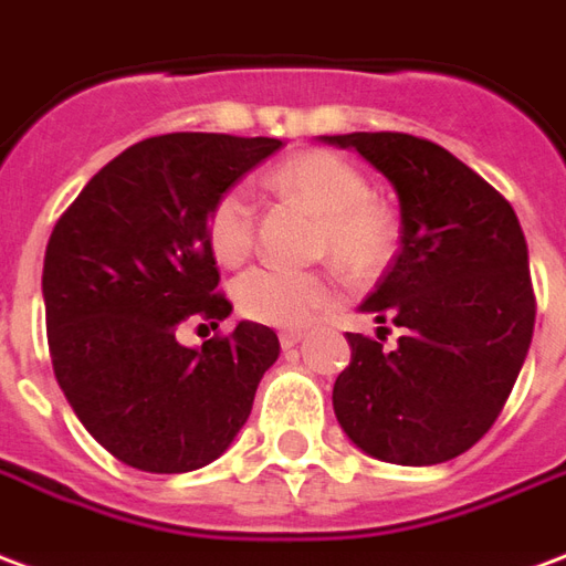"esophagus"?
Masks as SVG:
<instances>
[{
	"label": "esophagus",
	"instance_id": "34e87169",
	"mask_svg": "<svg viewBox=\"0 0 566 566\" xmlns=\"http://www.w3.org/2000/svg\"><path fill=\"white\" fill-rule=\"evenodd\" d=\"M301 340H304V332H301V328H286V332H280V344H283V349L301 344Z\"/></svg>",
	"mask_w": 566,
	"mask_h": 566
}]
</instances>
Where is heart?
Returning a JSON list of instances; mask_svg holds the SVG:
<instances>
[{
	"mask_svg": "<svg viewBox=\"0 0 566 566\" xmlns=\"http://www.w3.org/2000/svg\"><path fill=\"white\" fill-rule=\"evenodd\" d=\"M268 184L277 192L298 196L323 213L319 247L353 274L368 277L389 262L395 250V217L382 201L370 198L368 177L346 156L334 150H301L274 165ZM205 232L210 253L220 262H243L253 250V196L243 187L222 189L210 205ZM234 298L247 319L301 325L337 298V277L332 271L259 265L238 280Z\"/></svg>",
	"mask_w": 566,
	"mask_h": 566,
	"instance_id": "b5f03b06",
	"label": "heart"
}]
</instances>
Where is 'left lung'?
<instances>
[{
  "instance_id": "obj_1",
  "label": "left lung",
  "mask_w": 566,
  "mask_h": 566,
  "mask_svg": "<svg viewBox=\"0 0 566 566\" xmlns=\"http://www.w3.org/2000/svg\"><path fill=\"white\" fill-rule=\"evenodd\" d=\"M356 150L401 205V250L361 313L401 328L382 349L346 334L353 358L332 391L344 434L370 458L428 468L494 424L534 334L527 243L510 201L440 144L403 132L319 135Z\"/></svg>"
}]
</instances>
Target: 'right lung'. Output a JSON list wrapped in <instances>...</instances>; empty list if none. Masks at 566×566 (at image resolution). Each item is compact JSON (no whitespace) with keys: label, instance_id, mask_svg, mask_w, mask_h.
Masks as SVG:
<instances>
[{"label":"right lung","instance_id":"obj_1","mask_svg":"<svg viewBox=\"0 0 566 566\" xmlns=\"http://www.w3.org/2000/svg\"><path fill=\"white\" fill-rule=\"evenodd\" d=\"M277 138L175 132L132 144L98 171L53 226L41 295L53 374L111 455L147 473L217 461L277 361L268 325L184 346L177 328L222 323L208 210L222 189L277 153Z\"/></svg>","mask_w":566,"mask_h":566}]
</instances>
